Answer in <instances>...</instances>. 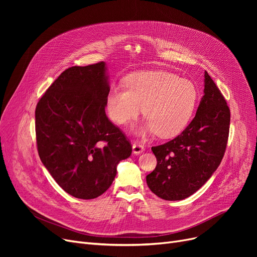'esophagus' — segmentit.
<instances>
[{
	"label": "esophagus",
	"instance_id": "1",
	"mask_svg": "<svg viewBox=\"0 0 257 257\" xmlns=\"http://www.w3.org/2000/svg\"><path fill=\"white\" fill-rule=\"evenodd\" d=\"M132 150H133L134 154L138 155V154H141V153H143L145 151V147L142 144H140V143H134L132 145Z\"/></svg>",
	"mask_w": 257,
	"mask_h": 257
}]
</instances>
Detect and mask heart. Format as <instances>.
<instances>
[{"mask_svg": "<svg viewBox=\"0 0 257 257\" xmlns=\"http://www.w3.org/2000/svg\"><path fill=\"white\" fill-rule=\"evenodd\" d=\"M126 89L107 92L106 109L115 124L125 126L143 111L148 121L137 132H156L160 138L180 133L192 118L199 91L191 80L166 71L139 72L126 77Z\"/></svg>", "mask_w": 257, "mask_h": 257, "instance_id": "heart-1", "label": "heart"}]
</instances>
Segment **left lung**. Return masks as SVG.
<instances>
[{
  "label": "left lung",
  "mask_w": 257,
  "mask_h": 257,
  "mask_svg": "<svg viewBox=\"0 0 257 257\" xmlns=\"http://www.w3.org/2000/svg\"><path fill=\"white\" fill-rule=\"evenodd\" d=\"M229 125L226 100L205 71L204 96L190 125L177 138L152 147L157 166L146 177L152 193L168 201L183 200L196 193L221 164Z\"/></svg>",
  "instance_id": "8db88e82"
}]
</instances>
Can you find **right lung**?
I'll use <instances>...</instances> for the list:
<instances>
[{
    "label": "right lung",
    "instance_id": "add662e5",
    "mask_svg": "<svg viewBox=\"0 0 257 257\" xmlns=\"http://www.w3.org/2000/svg\"><path fill=\"white\" fill-rule=\"evenodd\" d=\"M106 70L104 61L69 67L35 109L40 160L62 190L79 199L105 193L117 164L132 152L124 133L105 113L110 89Z\"/></svg>",
    "mask_w": 257,
    "mask_h": 257
}]
</instances>
